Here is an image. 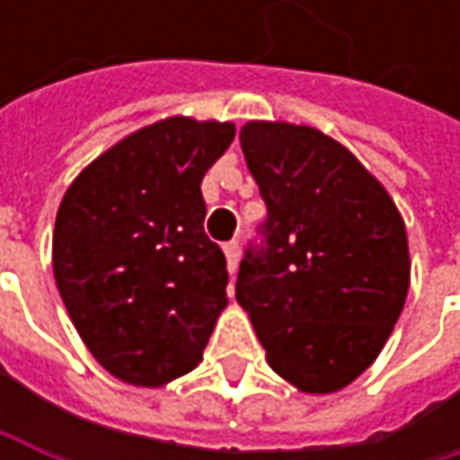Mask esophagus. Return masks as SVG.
I'll list each match as a JSON object with an SVG mask.
<instances>
[{
	"mask_svg": "<svg viewBox=\"0 0 460 460\" xmlns=\"http://www.w3.org/2000/svg\"><path fill=\"white\" fill-rule=\"evenodd\" d=\"M224 252H226V266H229V271L234 274L236 266H239V242H226L224 244Z\"/></svg>",
	"mask_w": 460,
	"mask_h": 460,
	"instance_id": "1",
	"label": "esophagus"
}]
</instances>
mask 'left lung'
Returning <instances> with one entry per match:
<instances>
[{
    "mask_svg": "<svg viewBox=\"0 0 460 460\" xmlns=\"http://www.w3.org/2000/svg\"><path fill=\"white\" fill-rule=\"evenodd\" d=\"M244 162L266 202V247L239 266L236 301L266 362L306 394L362 376L411 288L405 221L376 175L306 125L247 122Z\"/></svg>",
    "mask_w": 460,
    "mask_h": 460,
    "instance_id": "1",
    "label": "left lung"
}]
</instances>
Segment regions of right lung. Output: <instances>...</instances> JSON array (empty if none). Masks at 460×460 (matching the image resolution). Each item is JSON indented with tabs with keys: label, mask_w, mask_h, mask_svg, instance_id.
Listing matches in <instances>:
<instances>
[{
	"label": "right lung",
	"mask_w": 460,
	"mask_h": 460,
	"mask_svg": "<svg viewBox=\"0 0 460 460\" xmlns=\"http://www.w3.org/2000/svg\"><path fill=\"white\" fill-rule=\"evenodd\" d=\"M231 140V122L167 117L114 143L63 194L58 293L90 354L130 386L191 373L229 304L199 186Z\"/></svg>",
	"instance_id": "add662e5"
}]
</instances>
